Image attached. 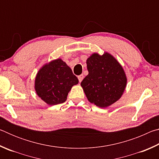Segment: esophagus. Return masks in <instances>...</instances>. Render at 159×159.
<instances>
[{"mask_svg":"<svg viewBox=\"0 0 159 159\" xmlns=\"http://www.w3.org/2000/svg\"><path fill=\"white\" fill-rule=\"evenodd\" d=\"M83 78H84V76H83V74L80 75V76H78V79H79V82H81V81H82L83 79Z\"/></svg>","mask_w":159,"mask_h":159,"instance_id":"obj_1","label":"esophagus"}]
</instances>
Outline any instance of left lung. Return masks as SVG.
<instances>
[{
  "mask_svg": "<svg viewBox=\"0 0 159 159\" xmlns=\"http://www.w3.org/2000/svg\"><path fill=\"white\" fill-rule=\"evenodd\" d=\"M88 74L80 85L90 103L101 108L111 105L121 98L127 77L120 63L108 52L93 53L86 60Z\"/></svg>",
  "mask_w": 159,
  "mask_h": 159,
  "instance_id": "obj_1",
  "label": "left lung"
}]
</instances>
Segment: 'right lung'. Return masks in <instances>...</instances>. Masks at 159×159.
<instances>
[{
    "mask_svg": "<svg viewBox=\"0 0 159 159\" xmlns=\"http://www.w3.org/2000/svg\"><path fill=\"white\" fill-rule=\"evenodd\" d=\"M79 79L61 59H57L43 66L35 79L38 96L48 105H56L66 100L71 88Z\"/></svg>",
    "mask_w": 159,
    "mask_h": 159,
    "instance_id": "obj_1",
    "label": "right lung"
}]
</instances>
